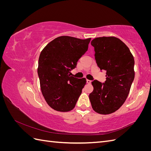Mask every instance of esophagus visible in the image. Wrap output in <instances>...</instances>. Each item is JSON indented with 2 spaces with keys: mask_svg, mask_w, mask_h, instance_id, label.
Masks as SVG:
<instances>
[{
  "mask_svg": "<svg viewBox=\"0 0 151 151\" xmlns=\"http://www.w3.org/2000/svg\"><path fill=\"white\" fill-rule=\"evenodd\" d=\"M86 82H87V83H88V84H91V81H90L89 79H87Z\"/></svg>",
  "mask_w": 151,
  "mask_h": 151,
  "instance_id": "1",
  "label": "esophagus"
}]
</instances>
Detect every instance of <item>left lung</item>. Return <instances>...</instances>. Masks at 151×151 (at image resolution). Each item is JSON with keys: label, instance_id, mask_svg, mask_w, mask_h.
Wrapping results in <instances>:
<instances>
[{"label": "left lung", "instance_id": "obj_1", "mask_svg": "<svg viewBox=\"0 0 151 151\" xmlns=\"http://www.w3.org/2000/svg\"><path fill=\"white\" fill-rule=\"evenodd\" d=\"M100 70L106 71L104 83L92 82L89 99L94 111L108 115L119 109L129 94L135 77L134 58L129 48L114 36L96 38L91 42Z\"/></svg>", "mask_w": 151, "mask_h": 151}]
</instances>
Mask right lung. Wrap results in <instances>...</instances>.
<instances>
[{"instance_id": "obj_1", "label": "right lung", "mask_w": 151, "mask_h": 151, "mask_svg": "<svg viewBox=\"0 0 151 151\" xmlns=\"http://www.w3.org/2000/svg\"><path fill=\"white\" fill-rule=\"evenodd\" d=\"M91 40L59 36L41 52L38 67L41 91L47 104L55 110L67 112L74 108L86 79L69 74L88 50Z\"/></svg>"}]
</instances>
